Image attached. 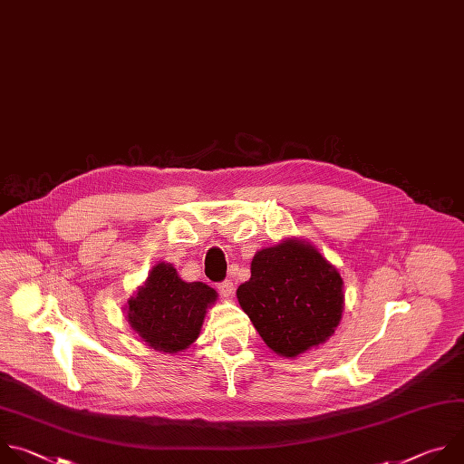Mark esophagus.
Masks as SVG:
<instances>
[{"label": "esophagus", "mask_w": 464, "mask_h": 464, "mask_svg": "<svg viewBox=\"0 0 464 464\" xmlns=\"http://www.w3.org/2000/svg\"><path fill=\"white\" fill-rule=\"evenodd\" d=\"M218 291H219V295H221L223 298L232 296V293H234V284H232V280H225V282L218 284Z\"/></svg>", "instance_id": "1"}]
</instances>
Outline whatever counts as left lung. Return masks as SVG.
<instances>
[{"label": "left lung", "mask_w": 464, "mask_h": 464, "mask_svg": "<svg viewBox=\"0 0 464 464\" xmlns=\"http://www.w3.org/2000/svg\"><path fill=\"white\" fill-rule=\"evenodd\" d=\"M338 270L311 245L287 239L259 250L237 300L263 342L295 358L336 329L343 293Z\"/></svg>", "instance_id": "left-lung-1"}]
</instances>
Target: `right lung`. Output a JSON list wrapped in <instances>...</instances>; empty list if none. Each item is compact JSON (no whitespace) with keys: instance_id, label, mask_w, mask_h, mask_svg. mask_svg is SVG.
<instances>
[{"instance_id":"1","label":"right lung","mask_w":464,"mask_h":464,"mask_svg":"<svg viewBox=\"0 0 464 464\" xmlns=\"http://www.w3.org/2000/svg\"><path fill=\"white\" fill-rule=\"evenodd\" d=\"M216 298L212 287L182 282L169 263H159L128 302V322L153 349L179 353L196 342Z\"/></svg>"}]
</instances>
